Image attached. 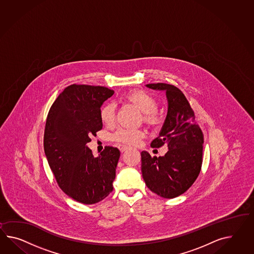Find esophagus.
<instances>
[{
	"label": "esophagus",
	"instance_id": "esophagus-1",
	"mask_svg": "<svg viewBox=\"0 0 254 254\" xmlns=\"http://www.w3.org/2000/svg\"><path fill=\"white\" fill-rule=\"evenodd\" d=\"M118 149H120V151H121V152H124L126 150H127V149H129V147H127V146H124V145H120V146L118 147Z\"/></svg>",
	"mask_w": 254,
	"mask_h": 254
}]
</instances>
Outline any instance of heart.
<instances>
[{"label": "heart", "mask_w": 254, "mask_h": 254, "mask_svg": "<svg viewBox=\"0 0 254 254\" xmlns=\"http://www.w3.org/2000/svg\"><path fill=\"white\" fill-rule=\"evenodd\" d=\"M128 103L135 105L142 112L143 122L149 127H159L164 122V117L158 111L159 102L154 95L144 90H135L125 96ZM99 118L105 126H112L116 121V106L107 103L100 108ZM145 136L142 129L136 128H119L112 134L111 138L115 142L122 145H136Z\"/></svg>", "instance_id": "b5f03b06"}]
</instances>
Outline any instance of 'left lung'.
I'll return each instance as SVG.
<instances>
[{
    "mask_svg": "<svg viewBox=\"0 0 254 254\" xmlns=\"http://www.w3.org/2000/svg\"><path fill=\"white\" fill-rule=\"evenodd\" d=\"M154 90H165L168 113L160 133L151 142L152 148L166 145L163 157L141 152V172L150 191L163 198H174L186 192L197 179L203 162L204 134L196 122L186 95L167 83H149Z\"/></svg>",
    "mask_w": 254,
    "mask_h": 254,
    "instance_id": "left-lung-1",
    "label": "left lung"
}]
</instances>
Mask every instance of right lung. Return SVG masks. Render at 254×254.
<instances>
[{
	"mask_svg": "<svg viewBox=\"0 0 254 254\" xmlns=\"http://www.w3.org/2000/svg\"><path fill=\"white\" fill-rule=\"evenodd\" d=\"M114 91L104 86L71 84L51 105L44 131V149L59 186L81 204L98 203L113 191L120 157L106 146L98 157L87 147L103 128L100 107Z\"/></svg>",
	"mask_w": 254,
	"mask_h": 254,
	"instance_id": "right-lung-1",
	"label": "right lung"
}]
</instances>
